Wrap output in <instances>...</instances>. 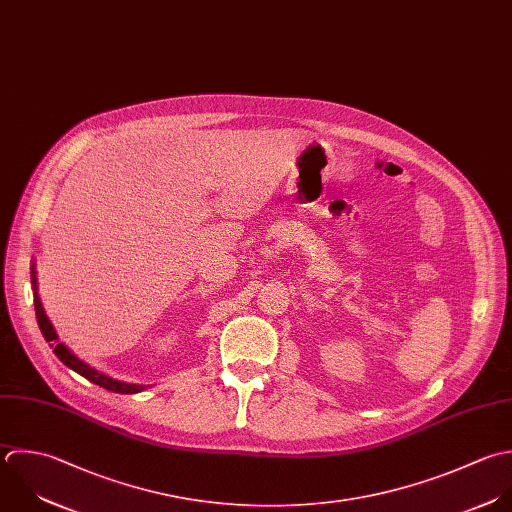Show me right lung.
I'll list each match as a JSON object with an SVG mask.
<instances>
[{
    "mask_svg": "<svg viewBox=\"0 0 512 512\" xmlns=\"http://www.w3.org/2000/svg\"><path fill=\"white\" fill-rule=\"evenodd\" d=\"M31 285H33V305H35V317H37V325L41 329V335L45 337V341L49 343V347H53V353L57 355V359L69 367L71 371L79 373L81 377H85L87 381L107 389V391H113V393H121V395H133V393H141L145 389V385H133V383H123V381H117V379H111L107 375H103L101 371L89 367L87 363H83L81 359H77L63 343H59V337L51 325V321L47 319L45 311H43V305L39 301V295H37V279H35V265H31Z\"/></svg>",
    "mask_w": 512,
    "mask_h": 512,
    "instance_id": "right-lung-1",
    "label": "right lung"
}]
</instances>
